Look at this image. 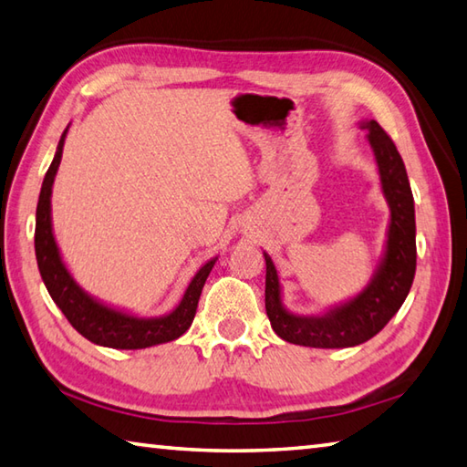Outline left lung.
Returning <instances> with one entry per match:
<instances>
[{"label":"left lung","instance_id":"8db88e82","mask_svg":"<svg viewBox=\"0 0 467 467\" xmlns=\"http://www.w3.org/2000/svg\"><path fill=\"white\" fill-rule=\"evenodd\" d=\"M359 129L368 130L366 139L374 150L381 193L389 208L384 251L368 285L320 315H296L284 306L277 269L263 251L265 310L271 328L287 343L317 349H343L366 343L388 325L410 292L417 269V224L404 161L376 120H361Z\"/></svg>","mask_w":467,"mask_h":467}]
</instances>
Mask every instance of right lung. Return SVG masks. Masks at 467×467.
<instances>
[{
    "label": "right lung",
    "instance_id": "obj_1",
    "mask_svg": "<svg viewBox=\"0 0 467 467\" xmlns=\"http://www.w3.org/2000/svg\"><path fill=\"white\" fill-rule=\"evenodd\" d=\"M67 132H69V126L58 140L55 159L42 182L36 206V231H34V251H36L40 277L50 298L61 308L73 328L96 345L109 347V349H147V347L175 341L192 327L202 287L218 257H212L196 271L180 304L161 317H139L130 310L101 302L83 290L65 265L53 233V214H50V196H53V183L61 165Z\"/></svg>",
    "mask_w": 467,
    "mask_h": 467
}]
</instances>
